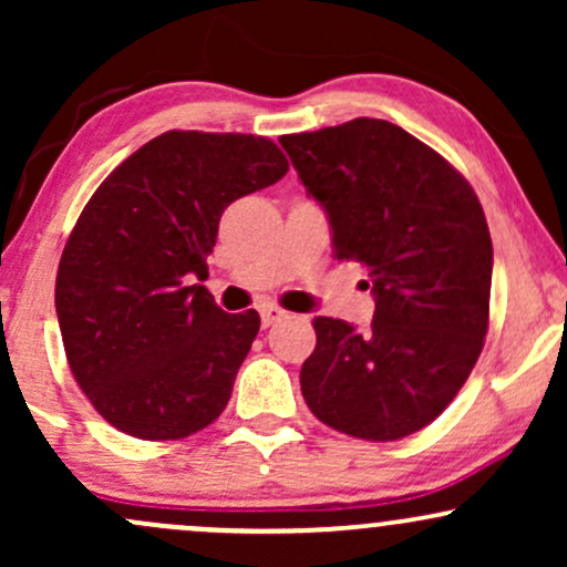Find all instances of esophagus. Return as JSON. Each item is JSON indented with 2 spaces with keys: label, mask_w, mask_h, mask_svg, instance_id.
<instances>
[{
  "label": "esophagus",
  "mask_w": 567,
  "mask_h": 567,
  "mask_svg": "<svg viewBox=\"0 0 567 567\" xmlns=\"http://www.w3.org/2000/svg\"><path fill=\"white\" fill-rule=\"evenodd\" d=\"M288 317V311H282L279 306H264L261 309V324L264 328H271V324L282 322Z\"/></svg>",
  "instance_id": "1"
}]
</instances>
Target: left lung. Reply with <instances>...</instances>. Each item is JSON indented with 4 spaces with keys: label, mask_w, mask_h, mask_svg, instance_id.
<instances>
[{
    "label": "left lung",
    "mask_w": 567,
    "mask_h": 567,
    "mask_svg": "<svg viewBox=\"0 0 567 567\" xmlns=\"http://www.w3.org/2000/svg\"><path fill=\"white\" fill-rule=\"evenodd\" d=\"M324 207L338 261L365 266L373 322L315 317L306 405L360 440L419 432L453 402L483 351L493 243L477 194L434 148L386 120L282 135Z\"/></svg>",
    "instance_id": "8db88e82"
}]
</instances>
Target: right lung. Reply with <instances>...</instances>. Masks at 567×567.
Instances as JSON below:
<instances>
[{"mask_svg":"<svg viewBox=\"0 0 567 567\" xmlns=\"http://www.w3.org/2000/svg\"><path fill=\"white\" fill-rule=\"evenodd\" d=\"M277 143L171 130L97 186L63 247L55 311L76 383L114 429L181 440L224 413L256 341L205 285L226 207L288 173Z\"/></svg>","mask_w":567,"mask_h":567,"instance_id":"add662e5","label":"right lung"}]
</instances>
